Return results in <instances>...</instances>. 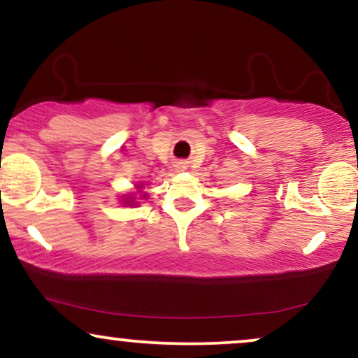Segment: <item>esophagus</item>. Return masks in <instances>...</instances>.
Masks as SVG:
<instances>
[{
  "instance_id": "obj_1",
  "label": "esophagus",
  "mask_w": 358,
  "mask_h": 358,
  "mask_svg": "<svg viewBox=\"0 0 358 358\" xmlns=\"http://www.w3.org/2000/svg\"><path fill=\"white\" fill-rule=\"evenodd\" d=\"M178 166H180V165H178Z\"/></svg>"
}]
</instances>
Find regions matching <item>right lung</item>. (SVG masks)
Returning a JSON list of instances; mask_svg holds the SVG:
<instances>
[{
    "instance_id": "obj_1",
    "label": "right lung",
    "mask_w": 358,
    "mask_h": 358,
    "mask_svg": "<svg viewBox=\"0 0 358 358\" xmlns=\"http://www.w3.org/2000/svg\"><path fill=\"white\" fill-rule=\"evenodd\" d=\"M138 188H141V187H138ZM145 196L146 195H141V199H145ZM134 200H136V199H134V196L131 195V196H126V199L122 200V202H124V205H136V202H134Z\"/></svg>"
}]
</instances>
